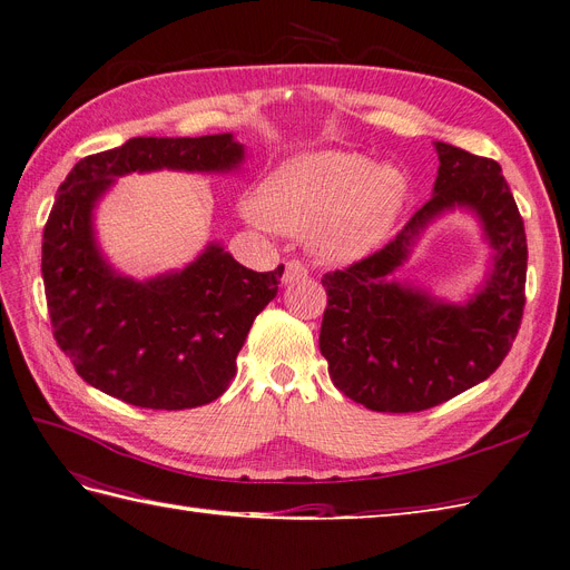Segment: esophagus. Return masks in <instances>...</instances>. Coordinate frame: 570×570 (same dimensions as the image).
<instances>
[{
	"mask_svg": "<svg viewBox=\"0 0 570 570\" xmlns=\"http://www.w3.org/2000/svg\"><path fill=\"white\" fill-rule=\"evenodd\" d=\"M307 265L305 263H301V261H295V258H291L288 263H286V267H284V275H282V282L284 284H295V282H301V279H307Z\"/></svg>",
	"mask_w": 570,
	"mask_h": 570,
	"instance_id": "esophagus-1",
	"label": "esophagus"
}]
</instances>
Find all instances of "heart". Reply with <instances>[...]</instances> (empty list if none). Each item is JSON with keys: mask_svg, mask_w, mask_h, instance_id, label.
Returning <instances> with one entry per match:
<instances>
[{"mask_svg": "<svg viewBox=\"0 0 570 570\" xmlns=\"http://www.w3.org/2000/svg\"><path fill=\"white\" fill-rule=\"evenodd\" d=\"M407 197V177L391 163L352 151H316L284 163L242 216L258 228L309 235L326 261H354L382 242Z\"/></svg>", "mask_w": 570, "mask_h": 570, "instance_id": "b5f03b06", "label": "heart"}]
</instances>
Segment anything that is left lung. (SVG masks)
<instances>
[{
    "label": "left lung",
    "instance_id": "obj_1",
    "mask_svg": "<svg viewBox=\"0 0 570 570\" xmlns=\"http://www.w3.org/2000/svg\"><path fill=\"white\" fill-rule=\"evenodd\" d=\"M433 197L384 249L324 275L318 350L333 384L375 412H422L484 382L508 356L524 314L527 233L501 165L435 141ZM456 206L480 218L494 249L485 286L463 306L387 275L433 217Z\"/></svg>",
    "mask_w": 570,
    "mask_h": 570
}]
</instances>
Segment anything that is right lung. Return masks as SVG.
Segmentation results:
<instances>
[{
  "mask_svg": "<svg viewBox=\"0 0 570 570\" xmlns=\"http://www.w3.org/2000/svg\"><path fill=\"white\" fill-rule=\"evenodd\" d=\"M242 160L226 132L132 137L71 167L43 228L41 275L53 337L83 382L148 410L200 407L230 386L284 265L254 272L212 242L184 269L135 282L105 261L92 209L130 171H233Z\"/></svg>",
  "mask_w": 570,
  "mask_h": 570,
  "instance_id": "add662e5",
  "label": "right lung"
}]
</instances>
